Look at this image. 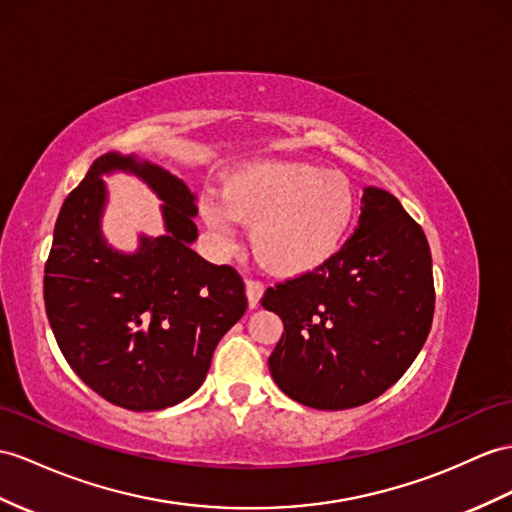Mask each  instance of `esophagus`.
<instances>
[{
	"instance_id": "1",
	"label": "esophagus",
	"mask_w": 512,
	"mask_h": 512,
	"mask_svg": "<svg viewBox=\"0 0 512 512\" xmlns=\"http://www.w3.org/2000/svg\"><path fill=\"white\" fill-rule=\"evenodd\" d=\"M245 293H247V299H249V306H258L260 297H263L265 293V284L260 280H254V278H247L245 280Z\"/></svg>"
}]
</instances>
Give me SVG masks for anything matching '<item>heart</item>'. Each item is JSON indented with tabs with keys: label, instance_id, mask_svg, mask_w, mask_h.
I'll use <instances>...</instances> for the list:
<instances>
[{
	"label": "heart",
	"instance_id": "heart-1",
	"mask_svg": "<svg viewBox=\"0 0 512 512\" xmlns=\"http://www.w3.org/2000/svg\"><path fill=\"white\" fill-rule=\"evenodd\" d=\"M354 213L352 182L306 162L243 165L226 178L223 199H202V217L221 245H234L236 219L252 223L256 256L280 276H302L328 263Z\"/></svg>",
	"mask_w": 512,
	"mask_h": 512
}]
</instances>
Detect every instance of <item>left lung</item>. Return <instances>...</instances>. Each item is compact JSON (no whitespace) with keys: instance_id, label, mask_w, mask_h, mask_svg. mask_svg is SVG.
<instances>
[{"instance_id":"left-lung-1","label":"left lung","mask_w":512,"mask_h":512,"mask_svg":"<svg viewBox=\"0 0 512 512\" xmlns=\"http://www.w3.org/2000/svg\"><path fill=\"white\" fill-rule=\"evenodd\" d=\"M284 332L269 371L291 400L343 410L404 376L434 317L426 234L400 199L367 186L358 228L321 267L269 286L263 299Z\"/></svg>"}]
</instances>
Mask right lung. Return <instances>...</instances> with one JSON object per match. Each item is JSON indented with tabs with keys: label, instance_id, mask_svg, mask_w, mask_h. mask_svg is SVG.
<instances>
[{
	"label": "right lung",
	"instance_id": "right-lung-1",
	"mask_svg": "<svg viewBox=\"0 0 512 512\" xmlns=\"http://www.w3.org/2000/svg\"><path fill=\"white\" fill-rule=\"evenodd\" d=\"M110 168L139 172L166 202L168 234L134 257L112 253L98 232ZM195 215L182 180L119 154L97 158L60 208L43 278L47 319L71 369L110 404L149 413L186 400L245 315L241 273L191 249Z\"/></svg>",
	"mask_w": 512,
	"mask_h": 512
}]
</instances>
